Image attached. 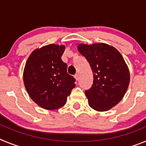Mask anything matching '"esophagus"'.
Masks as SVG:
<instances>
[{
    "instance_id": "1",
    "label": "esophagus",
    "mask_w": 146,
    "mask_h": 146,
    "mask_svg": "<svg viewBox=\"0 0 146 146\" xmlns=\"http://www.w3.org/2000/svg\"><path fill=\"white\" fill-rule=\"evenodd\" d=\"M74 77V78H75L76 80H79V75H78L77 74H76Z\"/></svg>"
}]
</instances>
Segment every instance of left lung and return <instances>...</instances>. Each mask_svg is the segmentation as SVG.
Returning a JSON list of instances; mask_svg holds the SVG:
<instances>
[{"label": "left lung", "mask_w": 146, "mask_h": 146, "mask_svg": "<svg viewBox=\"0 0 146 146\" xmlns=\"http://www.w3.org/2000/svg\"><path fill=\"white\" fill-rule=\"evenodd\" d=\"M77 49L94 73L92 86L85 92L89 105L97 111L109 110L122 99L129 84L124 59L115 47L104 43L80 44Z\"/></svg>", "instance_id": "8db88e82"}]
</instances>
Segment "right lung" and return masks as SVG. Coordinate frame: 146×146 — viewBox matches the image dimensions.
Instances as JSON below:
<instances>
[{"mask_svg":"<svg viewBox=\"0 0 146 146\" xmlns=\"http://www.w3.org/2000/svg\"><path fill=\"white\" fill-rule=\"evenodd\" d=\"M64 45H47L32 52L23 72L25 89L34 102L45 110H56L66 104L75 87V79L67 73L61 60Z\"/></svg>","mask_w":146,"mask_h":146,"instance_id":"1","label":"right lung"}]
</instances>
